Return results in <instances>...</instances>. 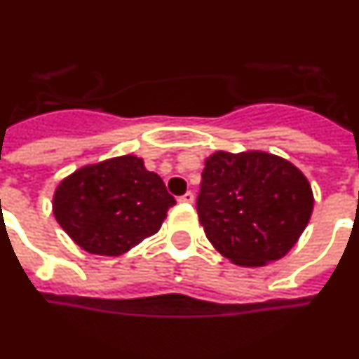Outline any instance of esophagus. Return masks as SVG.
<instances>
[{
    "mask_svg": "<svg viewBox=\"0 0 359 359\" xmlns=\"http://www.w3.org/2000/svg\"><path fill=\"white\" fill-rule=\"evenodd\" d=\"M195 201V195L191 194V191H188V194H184L182 197H179V203H184V204H191Z\"/></svg>",
    "mask_w": 359,
    "mask_h": 359,
    "instance_id": "esophagus-1",
    "label": "esophagus"
}]
</instances>
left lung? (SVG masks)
<instances>
[{"mask_svg": "<svg viewBox=\"0 0 359 359\" xmlns=\"http://www.w3.org/2000/svg\"><path fill=\"white\" fill-rule=\"evenodd\" d=\"M314 194L299 168L266 151H215L204 161L198 221L213 248L239 266L285 257L305 231Z\"/></svg>", "mask_w": 359, "mask_h": 359, "instance_id": "left-lung-1", "label": "left lung"}]
</instances>
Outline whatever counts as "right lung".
<instances>
[{"instance_id":"add662e5","label":"right lung","mask_w":359,"mask_h":359,"mask_svg":"<svg viewBox=\"0 0 359 359\" xmlns=\"http://www.w3.org/2000/svg\"><path fill=\"white\" fill-rule=\"evenodd\" d=\"M175 198L137 155L113 156L72 171L56 186L53 213L93 255L118 257L161 230Z\"/></svg>"}]
</instances>
